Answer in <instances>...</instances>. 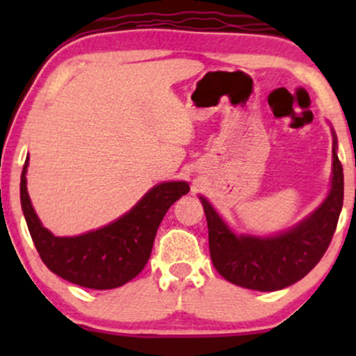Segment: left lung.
<instances>
[{
    "instance_id": "1",
    "label": "left lung",
    "mask_w": 356,
    "mask_h": 356,
    "mask_svg": "<svg viewBox=\"0 0 356 356\" xmlns=\"http://www.w3.org/2000/svg\"><path fill=\"white\" fill-rule=\"evenodd\" d=\"M214 268L224 280L256 291L291 286L320 263L337 229L343 206V167L333 134L332 189L325 202L291 229L269 238L236 236L201 195Z\"/></svg>"
}]
</instances>
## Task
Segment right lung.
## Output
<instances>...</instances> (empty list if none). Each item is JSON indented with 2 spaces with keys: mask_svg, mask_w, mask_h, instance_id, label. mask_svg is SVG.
Here are the masks:
<instances>
[{
  "mask_svg": "<svg viewBox=\"0 0 356 356\" xmlns=\"http://www.w3.org/2000/svg\"><path fill=\"white\" fill-rule=\"evenodd\" d=\"M26 167L28 159L22 172L19 197L36 251L51 273L90 289H112L134 280L149 261L165 212L189 192L187 182H162L108 226L73 238H58L42 226L31 206Z\"/></svg>",
  "mask_w": 356,
  "mask_h": 356,
  "instance_id": "1",
  "label": "right lung"
}]
</instances>
